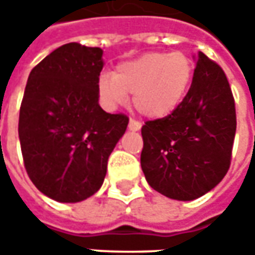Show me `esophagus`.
Returning <instances> with one entry per match:
<instances>
[{
	"mask_svg": "<svg viewBox=\"0 0 255 255\" xmlns=\"http://www.w3.org/2000/svg\"><path fill=\"white\" fill-rule=\"evenodd\" d=\"M128 128H129V130L136 132V130H139V129L142 128V125H140V122L134 121V119H130V121H129V125H128Z\"/></svg>",
	"mask_w": 255,
	"mask_h": 255,
	"instance_id": "obj_1",
	"label": "esophagus"
}]
</instances>
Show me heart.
<instances>
[{"label": "heart", "instance_id": "obj_1", "mask_svg": "<svg viewBox=\"0 0 255 255\" xmlns=\"http://www.w3.org/2000/svg\"><path fill=\"white\" fill-rule=\"evenodd\" d=\"M193 78V62L184 52H147L123 62L115 74H103L99 95L103 105L115 109L133 93V106L146 118L170 115L184 99Z\"/></svg>", "mask_w": 255, "mask_h": 255}]
</instances>
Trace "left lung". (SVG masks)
I'll return each mask as SVG.
<instances>
[{"mask_svg": "<svg viewBox=\"0 0 255 255\" xmlns=\"http://www.w3.org/2000/svg\"><path fill=\"white\" fill-rule=\"evenodd\" d=\"M236 128V103L226 74L199 52L180 105L142 126L140 164L149 186L181 201L210 191L230 169Z\"/></svg>", "mask_w": 255, "mask_h": 255, "instance_id": "obj_1", "label": "left lung"}]
</instances>
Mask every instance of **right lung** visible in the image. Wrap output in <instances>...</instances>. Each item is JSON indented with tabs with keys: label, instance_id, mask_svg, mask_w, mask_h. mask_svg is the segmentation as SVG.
Listing matches in <instances>:
<instances>
[{
	"label": "right lung",
	"instance_id": "obj_1",
	"mask_svg": "<svg viewBox=\"0 0 255 255\" xmlns=\"http://www.w3.org/2000/svg\"><path fill=\"white\" fill-rule=\"evenodd\" d=\"M102 54L96 46L62 45L35 66L25 86L18 122L25 170L38 190L61 203L101 189L129 123L98 103Z\"/></svg>",
	"mask_w": 255,
	"mask_h": 255
}]
</instances>
